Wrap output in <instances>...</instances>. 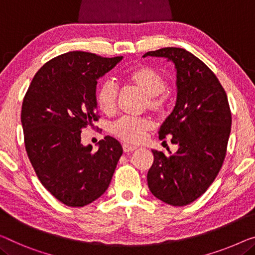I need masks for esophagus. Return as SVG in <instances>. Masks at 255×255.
<instances>
[{
    "label": "esophagus",
    "instance_id": "esophagus-1",
    "mask_svg": "<svg viewBox=\"0 0 255 255\" xmlns=\"http://www.w3.org/2000/svg\"><path fill=\"white\" fill-rule=\"evenodd\" d=\"M123 149H124V151L125 152H131V151H134V150H136V146L135 145H129V144H123Z\"/></svg>",
    "mask_w": 255,
    "mask_h": 255
}]
</instances>
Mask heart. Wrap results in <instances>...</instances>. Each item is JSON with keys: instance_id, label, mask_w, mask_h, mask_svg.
Masks as SVG:
<instances>
[{"instance_id": "obj_1", "label": "heart", "mask_w": 255, "mask_h": 255, "mask_svg": "<svg viewBox=\"0 0 255 255\" xmlns=\"http://www.w3.org/2000/svg\"><path fill=\"white\" fill-rule=\"evenodd\" d=\"M125 80L145 94V106L155 115H161L168 103L167 82L160 72L147 65L132 67L125 74ZM118 88L112 81H103L96 91V103L106 116L115 115L117 110ZM145 118L124 117L112 125V134L127 143H139L151 129Z\"/></svg>"}]
</instances>
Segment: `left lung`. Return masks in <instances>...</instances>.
Instances as JSON below:
<instances>
[{
  "instance_id": "obj_1",
  "label": "left lung",
  "mask_w": 255,
  "mask_h": 255,
  "mask_svg": "<svg viewBox=\"0 0 255 255\" xmlns=\"http://www.w3.org/2000/svg\"><path fill=\"white\" fill-rule=\"evenodd\" d=\"M146 56L175 64L176 104L160 127L159 139L172 137L178 146L176 153L152 150L147 185L164 203L185 206L206 192L221 169L231 130L230 106L216 75L191 52L169 47Z\"/></svg>"
}]
</instances>
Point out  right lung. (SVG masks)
<instances>
[{
  "label": "right lung",
  "mask_w": 255,
  "mask_h": 255,
  "mask_svg": "<svg viewBox=\"0 0 255 255\" xmlns=\"http://www.w3.org/2000/svg\"><path fill=\"white\" fill-rule=\"evenodd\" d=\"M123 56L106 58L70 51L36 72L21 106L25 149L43 187L66 206L82 207L109 188L121 144L111 136L100 147L83 146L81 131L98 121L97 79Z\"/></svg>",
  "instance_id": "obj_1"
}]
</instances>
